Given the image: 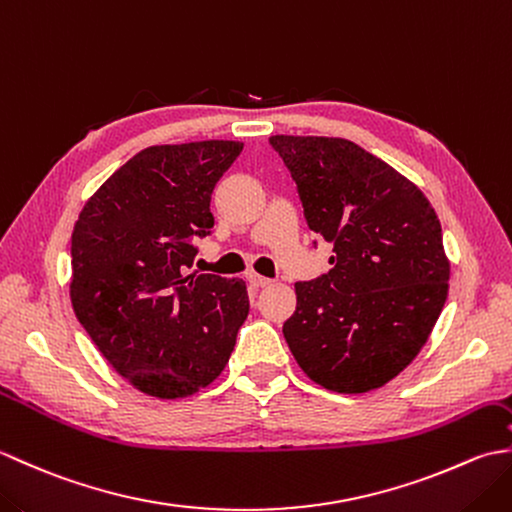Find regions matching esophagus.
I'll return each instance as SVG.
<instances>
[{"mask_svg":"<svg viewBox=\"0 0 512 512\" xmlns=\"http://www.w3.org/2000/svg\"><path fill=\"white\" fill-rule=\"evenodd\" d=\"M248 281H250V286H253V288H266L270 284V279H266L262 275H255V273L248 275Z\"/></svg>","mask_w":512,"mask_h":512,"instance_id":"obj_1","label":"esophagus"}]
</instances>
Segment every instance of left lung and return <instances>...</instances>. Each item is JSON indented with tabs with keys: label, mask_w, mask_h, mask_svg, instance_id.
Masks as SVG:
<instances>
[{
	"label": "left lung",
	"mask_w": 512,
	"mask_h": 512,
	"mask_svg": "<svg viewBox=\"0 0 512 512\" xmlns=\"http://www.w3.org/2000/svg\"><path fill=\"white\" fill-rule=\"evenodd\" d=\"M268 143L297 184L310 231L334 246L330 273L295 284L290 352L330 391L383 387L418 356L447 301L438 215L416 184L350 140Z\"/></svg>",
	"instance_id": "obj_1"
}]
</instances>
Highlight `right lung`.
I'll return each mask as SVG.
<instances>
[{
  "label": "right lung",
  "instance_id": "1",
  "mask_svg": "<svg viewBox=\"0 0 512 512\" xmlns=\"http://www.w3.org/2000/svg\"><path fill=\"white\" fill-rule=\"evenodd\" d=\"M233 140L158 145L114 171L72 231L76 319L129 383L182 398L222 374L248 317L242 279L191 273Z\"/></svg>",
  "mask_w": 512,
  "mask_h": 512
}]
</instances>
